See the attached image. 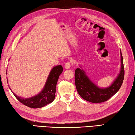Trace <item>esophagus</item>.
Segmentation results:
<instances>
[{
    "label": "esophagus",
    "instance_id": "34e87169",
    "mask_svg": "<svg viewBox=\"0 0 135 135\" xmlns=\"http://www.w3.org/2000/svg\"><path fill=\"white\" fill-rule=\"evenodd\" d=\"M64 67L65 68H66V69H69V68L71 67V64L70 62H66L64 65Z\"/></svg>",
    "mask_w": 135,
    "mask_h": 135
}]
</instances>
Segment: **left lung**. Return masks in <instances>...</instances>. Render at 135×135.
<instances>
[{"label": "left lung", "instance_id": "8db88e82", "mask_svg": "<svg viewBox=\"0 0 135 135\" xmlns=\"http://www.w3.org/2000/svg\"><path fill=\"white\" fill-rule=\"evenodd\" d=\"M121 70L120 74L112 84L107 88H99L90 81L84 71L76 68L75 71V84L78 93L84 99L92 103L108 101L120 89L123 83L125 71L123 57L120 52Z\"/></svg>", "mask_w": 135, "mask_h": 135}]
</instances>
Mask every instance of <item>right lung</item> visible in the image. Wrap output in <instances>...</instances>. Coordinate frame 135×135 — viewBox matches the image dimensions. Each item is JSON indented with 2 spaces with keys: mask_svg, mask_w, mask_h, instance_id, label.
Here are the masks:
<instances>
[{
  "mask_svg": "<svg viewBox=\"0 0 135 135\" xmlns=\"http://www.w3.org/2000/svg\"><path fill=\"white\" fill-rule=\"evenodd\" d=\"M63 68L61 65L52 68L50 72L44 89L40 93L30 98L23 99L13 93L20 102L31 108H39L46 106L54 101L55 97L56 85L59 76L62 73Z\"/></svg>",
  "mask_w": 135,
  "mask_h": 135,
  "instance_id": "right-lung-1",
  "label": "right lung"
}]
</instances>
